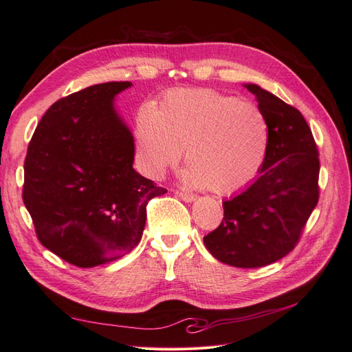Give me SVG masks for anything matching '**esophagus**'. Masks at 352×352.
Masks as SVG:
<instances>
[{
  "mask_svg": "<svg viewBox=\"0 0 352 352\" xmlns=\"http://www.w3.org/2000/svg\"><path fill=\"white\" fill-rule=\"evenodd\" d=\"M179 198H182L184 201H186V202H192V201H195V195L194 194H190V192H186V190H176L175 192Z\"/></svg>",
  "mask_w": 352,
  "mask_h": 352,
  "instance_id": "1",
  "label": "esophagus"
}]
</instances>
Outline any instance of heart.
Masks as SVG:
<instances>
[{
    "label": "heart",
    "instance_id": "1",
    "mask_svg": "<svg viewBox=\"0 0 352 352\" xmlns=\"http://www.w3.org/2000/svg\"><path fill=\"white\" fill-rule=\"evenodd\" d=\"M135 144L146 176L162 177L185 151V184L232 194L260 176L270 150V124L257 104L235 95L177 89L138 113Z\"/></svg>",
    "mask_w": 352,
    "mask_h": 352
}]
</instances>
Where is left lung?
<instances>
[{"label":"left lung","mask_w":352,"mask_h":352,"mask_svg":"<svg viewBox=\"0 0 352 352\" xmlns=\"http://www.w3.org/2000/svg\"><path fill=\"white\" fill-rule=\"evenodd\" d=\"M270 124V150L260 177L223 201V220L204 236L211 255L233 267H263L300 242L318 201L317 145L302 114L257 85H245Z\"/></svg>","instance_id":"8db88e82"}]
</instances>
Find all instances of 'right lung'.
Instances as JSON below:
<instances>
[{
    "label": "right lung",
    "mask_w": 352,
    "mask_h": 352,
    "mask_svg": "<svg viewBox=\"0 0 352 352\" xmlns=\"http://www.w3.org/2000/svg\"><path fill=\"white\" fill-rule=\"evenodd\" d=\"M131 85L100 83L58 100L28 146L23 202L36 236L76 267L131 252L142 238L148 201L167 192L132 167L133 136L113 105Z\"/></svg>",
    "instance_id": "add662e5"
}]
</instances>
